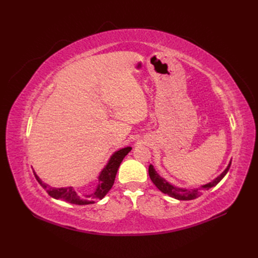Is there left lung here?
<instances>
[{
	"mask_svg": "<svg viewBox=\"0 0 258 258\" xmlns=\"http://www.w3.org/2000/svg\"><path fill=\"white\" fill-rule=\"evenodd\" d=\"M231 165V160L229 161L227 168H226L223 172L218 175L217 177H215L212 182H209L205 185H201L198 188H194V189H187V188H181V187L174 186L171 183H169L168 181H166L165 178L161 177L157 171L155 170L153 165H150V168H148V174H150V177L152 179V182L155 184V186L157 188L166 195H169L170 197L175 198L177 200H192L198 198L200 195L202 194V190H208L212 187L216 186L218 183L222 181V178L227 174L228 170L230 168Z\"/></svg>",
	"mask_w": 258,
	"mask_h": 258,
	"instance_id": "obj_1",
	"label": "left lung"
}]
</instances>
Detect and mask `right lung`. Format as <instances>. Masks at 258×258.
Segmentation results:
<instances>
[{"mask_svg":"<svg viewBox=\"0 0 258 258\" xmlns=\"http://www.w3.org/2000/svg\"><path fill=\"white\" fill-rule=\"evenodd\" d=\"M132 147L127 146L120 148V150L116 151L111 158L108 159L106 166L101 171L99 176H98V185L93 190L87 194H82L81 191H77L73 186H68V187H60V188H56V187H50L48 184L44 183L42 179L38 177V175L34 172L35 178L37 182L41 184L43 188L48 192L50 197L54 199H60L69 202V204L72 205H79V206H85V205H92L95 202L102 199L105 195L110 191L112 186L114 184L115 177L117 174V171L120 166L122 159L124 158Z\"/></svg>","mask_w":258,"mask_h":258,"instance_id":"1","label":"right lung"}]
</instances>
